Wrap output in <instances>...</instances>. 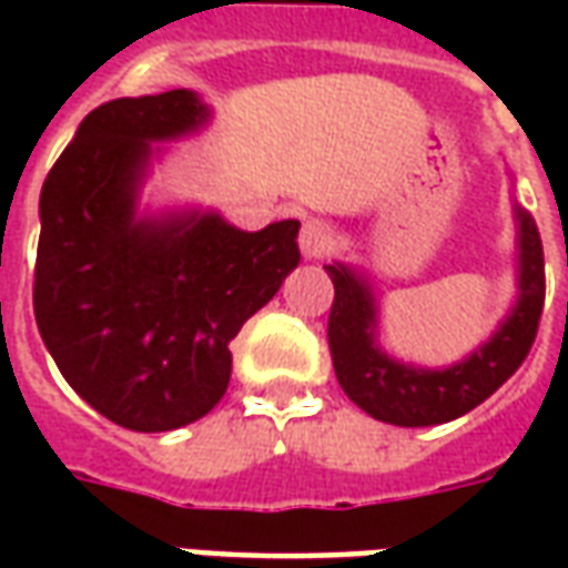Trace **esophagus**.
<instances>
[{
    "mask_svg": "<svg viewBox=\"0 0 568 568\" xmlns=\"http://www.w3.org/2000/svg\"><path fill=\"white\" fill-rule=\"evenodd\" d=\"M332 240H334L332 224L322 222V219H307L304 227H301V236H297L304 258H322V255H328Z\"/></svg>",
    "mask_w": 568,
    "mask_h": 568,
    "instance_id": "esophagus-1",
    "label": "esophagus"
}]
</instances>
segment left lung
I'll return each instance as SVG.
<instances>
[{
    "instance_id": "obj_1",
    "label": "left lung",
    "mask_w": 568,
    "mask_h": 568,
    "mask_svg": "<svg viewBox=\"0 0 568 568\" xmlns=\"http://www.w3.org/2000/svg\"><path fill=\"white\" fill-rule=\"evenodd\" d=\"M520 215V301L496 337L447 371L405 368L374 346V304L365 283L332 264L328 349L341 389L365 414L393 426H438L475 410L524 365L545 307V248L536 222ZM568 264V252H566Z\"/></svg>"
}]
</instances>
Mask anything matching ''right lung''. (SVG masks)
<instances>
[{
	"instance_id": "obj_1",
	"label": "right lung",
	"mask_w": 568,
	"mask_h": 568,
	"mask_svg": "<svg viewBox=\"0 0 568 568\" xmlns=\"http://www.w3.org/2000/svg\"><path fill=\"white\" fill-rule=\"evenodd\" d=\"M203 121L191 91L97 105L39 200V334L69 386L133 432L187 426L222 402L231 341L301 261V222L258 234L219 215L133 222L149 140Z\"/></svg>"
}]
</instances>
